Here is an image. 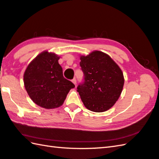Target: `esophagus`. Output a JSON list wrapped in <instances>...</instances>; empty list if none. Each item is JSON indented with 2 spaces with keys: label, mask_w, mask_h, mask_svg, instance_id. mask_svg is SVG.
<instances>
[{
  "label": "esophagus",
  "mask_w": 159,
  "mask_h": 159,
  "mask_svg": "<svg viewBox=\"0 0 159 159\" xmlns=\"http://www.w3.org/2000/svg\"><path fill=\"white\" fill-rule=\"evenodd\" d=\"M71 82H72L74 85H76V79H73L72 80H71Z\"/></svg>",
  "instance_id": "esophagus-1"
}]
</instances>
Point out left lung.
<instances>
[{
  "label": "left lung",
  "mask_w": 159,
  "mask_h": 159,
  "mask_svg": "<svg viewBox=\"0 0 159 159\" xmlns=\"http://www.w3.org/2000/svg\"><path fill=\"white\" fill-rule=\"evenodd\" d=\"M80 59L84 82L78 85L77 92L84 105L94 112L108 110L122 92V70L110 56L100 51L80 56Z\"/></svg>",
  "instance_id": "left-lung-1"
}]
</instances>
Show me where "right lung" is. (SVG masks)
<instances>
[{"instance_id":"add662e5","label":"right lung","mask_w":159,"mask_h":159,"mask_svg":"<svg viewBox=\"0 0 159 159\" xmlns=\"http://www.w3.org/2000/svg\"><path fill=\"white\" fill-rule=\"evenodd\" d=\"M54 53L44 51L31 61L25 71L24 85L30 98L39 106H61L75 85L63 77V69Z\"/></svg>"}]
</instances>
